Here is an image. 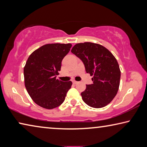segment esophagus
Segmentation results:
<instances>
[{
    "label": "esophagus",
    "instance_id": "esophagus-1",
    "mask_svg": "<svg viewBox=\"0 0 147 147\" xmlns=\"http://www.w3.org/2000/svg\"><path fill=\"white\" fill-rule=\"evenodd\" d=\"M72 82H73V83L74 84H76L77 83H78V82L76 81V80H72Z\"/></svg>",
    "mask_w": 147,
    "mask_h": 147
}]
</instances>
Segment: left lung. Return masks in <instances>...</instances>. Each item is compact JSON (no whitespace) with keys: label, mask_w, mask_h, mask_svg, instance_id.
<instances>
[{"label":"left lung","mask_w":147,"mask_h":147,"mask_svg":"<svg viewBox=\"0 0 147 147\" xmlns=\"http://www.w3.org/2000/svg\"><path fill=\"white\" fill-rule=\"evenodd\" d=\"M71 53L81 59L87 73L93 76V84L86 85L81 93L84 102L94 108L108 105L117 93L121 71L118 62L108 49L99 44L77 43Z\"/></svg>","instance_id":"left-lung-1"}]
</instances>
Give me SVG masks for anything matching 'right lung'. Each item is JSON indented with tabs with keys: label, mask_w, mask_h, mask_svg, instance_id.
<instances>
[{
	"label": "right lung",
	"mask_w": 147,
	"mask_h": 147,
	"mask_svg": "<svg viewBox=\"0 0 147 147\" xmlns=\"http://www.w3.org/2000/svg\"><path fill=\"white\" fill-rule=\"evenodd\" d=\"M71 43L47 44L34 51L24 67V85L36 104L51 109L60 106L72 82L56 79L61 61L70 51Z\"/></svg>",
	"instance_id": "right-lung-1"
}]
</instances>
